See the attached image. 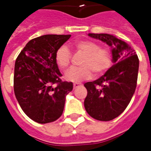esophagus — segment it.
<instances>
[{
    "label": "esophagus",
    "instance_id": "esophagus-1",
    "mask_svg": "<svg viewBox=\"0 0 151 151\" xmlns=\"http://www.w3.org/2000/svg\"><path fill=\"white\" fill-rule=\"evenodd\" d=\"M79 86H81V85H80V84H78V83H74V84H73V89L78 88Z\"/></svg>",
    "mask_w": 151,
    "mask_h": 151
}]
</instances>
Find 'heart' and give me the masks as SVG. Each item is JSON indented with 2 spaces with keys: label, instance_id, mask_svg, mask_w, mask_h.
<instances>
[{
  "label": "heart",
  "instance_id": "b5f03b06",
  "mask_svg": "<svg viewBox=\"0 0 151 151\" xmlns=\"http://www.w3.org/2000/svg\"><path fill=\"white\" fill-rule=\"evenodd\" d=\"M76 47L86 55L82 68H72L65 73V79L72 82H81L92 78V71L96 75L106 72L111 65L112 56L110 51L101 48L99 43L84 40L76 43ZM56 61L61 69H66L71 61V52L69 47L63 45L56 52Z\"/></svg>",
  "mask_w": 151,
  "mask_h": 151
}]
</instances>
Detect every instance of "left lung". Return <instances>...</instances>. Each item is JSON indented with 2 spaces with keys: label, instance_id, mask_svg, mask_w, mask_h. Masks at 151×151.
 <instances>
[{
  "label": "left lung",
  "instance_id": "obj_1",
  "mask_svg": "<svg viewBox=\"0 0 151 151\" xmlns=\"http://www.w3.org/2000/svg\"><path fill=\"white\" fill-rule=\"evenodd\" d=\"M88 36L111 47L113 65L99 79L84 84L87 90L84 107L95 120L108 121L119 116L129 104L136 90L139 60L128 43L112 35L89 33Z\"/></svg>",
  "mask_w": 151,
  "mask_h": 151
}]
</instances>
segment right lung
<instances>
[{"mask_svg": "<svg viewBox=\"0 0 151 151\" xmlns=\"http://www.w3.org/2000/svg\"><path fill=\"white\" fill-rule=\"evenodd\" d=\"M71 35H44L30 40L15 61L14 90L25 114L40 124L55 121L63 113L73 83L62 82L56 52ZM56 83L57 86H55Z\"/></svg>", "mask_w": 151, "mask_h": 151, "instance_id": "1", "label": "right lung"}]
</instances>
